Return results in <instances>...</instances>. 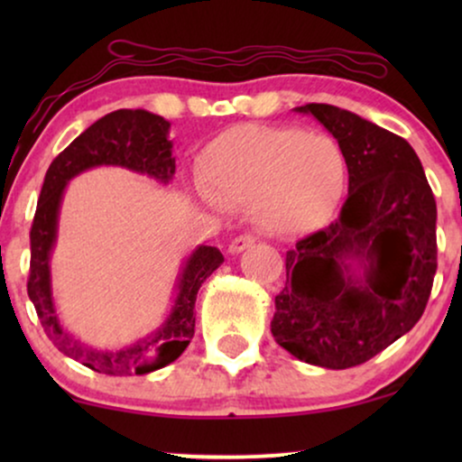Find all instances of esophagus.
<instances>
[{
    "label": "esophagus",
    "mask_w": 462,
    "mask_h": 462,
    "mask_svg": "<svg viewBox=\"0 0 462 462\" xmlns=\"http://www.w3.org/2000/svg\"><path fill=\"white\" fill-rule=\"evenodd\" d=\"M252 244H254V237H252V236H237L236 239H231V244H229V248H226V252H229L231 256H236V254H239V252L248 250Z\"/></svg>",
    "instance_id": "esophagus-1"
}]
</instances>
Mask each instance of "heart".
Returning <instances> with one entry per match:
<instances>
[{"mask_svg": "<svg viewBox=\"0 0 462 462\" xmlns=\"http://www.w3.org/2000/svg\"><path fill=\"white\" fill-rule=\"evenodd\" d=\"M201 174L206 204H252L263 231L294 237L330 218L343 195L346 163L328 134L239 124L206 144Z\"/></svg>", "mask_w": 462, "mask_h": 462, "instance_id": "1", "label": "heart"}]
</instances>
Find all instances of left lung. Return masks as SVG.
<instances>
[{"mask_svg":"<svg viewBox=\"0 0 462 462\" xmlns=\"http://www.w3.org/2000/svg\"><path fill=\"white\" fill-rule=\"evenodd\" d=\"M337 138L349 170L338 218L286 254L271 332L330 370L368 362L420 319L438 269V208L408 141L334 105L292 109Z\"/></svg>","mask_w":462,"mask_h":462,"instance_id":"obj_1","label":"left lung"}]
</instances>
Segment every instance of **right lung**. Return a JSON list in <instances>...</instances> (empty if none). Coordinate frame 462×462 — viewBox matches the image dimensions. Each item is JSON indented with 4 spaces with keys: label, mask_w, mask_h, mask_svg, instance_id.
Returning a JSON list of instances; mask_svg holds the SVG:
<instances>
[{
    "label": "right lung",
    "mask_w": 462,
    "mask_h": 462,
    "mask_svg": "<svg viewBox=\"0 0 462 462\" xmlns=\"http://www.w3.org/2000/svg\"><path fill=\"white\" fill-rule=\"evenodd\" d=\"M172 147L168 119L144 109H119L81 132L50 163L43 179L31 226L29 299L56 349L100 374H149L179 359L193 338V309L201 283L223 264L225 258L214 245H198L185 258L176 277V294L166 319L134 343L122 349H97L81 343L62 328L52 292V252L59 242V217L65 189L75 176L100 166L124 168L168 185L176 172Z\"/></svg>",
    "instance_id": "obj_1"
}]
</instances>
